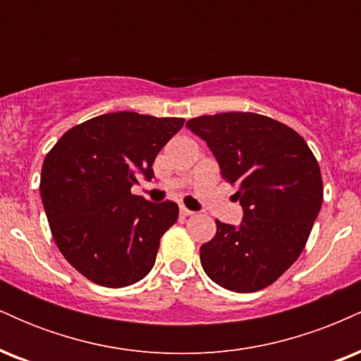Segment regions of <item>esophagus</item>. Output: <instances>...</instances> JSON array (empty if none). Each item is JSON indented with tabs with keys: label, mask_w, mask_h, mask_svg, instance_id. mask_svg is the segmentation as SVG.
Listing matches in <instances>:
<instances>
[{
	"label": "esophagus",
	"mask_w": 361,
	"mask_h": 361,
	"mask_svg": "<svg viewBox=\"0 0 361 361\" xmlns=\"http://www.w3.org/2000/svg\"><path fill=\"white\" fill-rule=\"evenodd\" d=\"M180 214H181V217H190V215H193L195 212L193 210H188L186 207H180Z\"/></svg>",
	"instance_id": "obj_1"
}]
</instances>
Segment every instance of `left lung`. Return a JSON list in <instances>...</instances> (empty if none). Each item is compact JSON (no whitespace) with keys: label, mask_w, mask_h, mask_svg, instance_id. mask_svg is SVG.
I'll use <instances>...</instances> for the list:
<instances>
[{"label":"left lung","mask_w":361,"mask_h":361,"mask_svg":"<svg viewBox=\"0 0 361 361\" xmlns=\"http://www.w3.org/2000/svg\"><path fill=\"white\" fill-rule=\"evenodd\" d=\"M186 127L238 186L234 197L244 210L239 226L215 221L217 233L200 247L202 267L231 292H258L304 251L322 205L316 156L293 128L251 111L202 115Z\"/></svg>","instance_id":"1"}]
</instances>
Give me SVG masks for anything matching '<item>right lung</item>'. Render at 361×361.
I'll return each mask as SVG.
<instances>
[{"label": "right lung", "mask_w": 361, "mask_h": 361, "mask_svg": "<svg viewBox=\"0 0 361 361\" xmlns=\"http://www.w3.org/2000/svg\"><path fill=\"white\" fill-rule=\"evenodd\" d=\"M185 118L117 111L69 128L45 156L40 197L54 241L93 283L120 288L152 270L175 202L132 195L137 175L154 176L157 152Z\"/></svg>", "instance_id": "1"}]
</instances>
